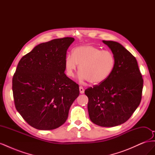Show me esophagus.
<instances>
[{
	"label": "esophagus",
	"mask_w": 155,
	"mask_h": 155,
	"mask_svg": "<svg viewBox=\"0 0 155 155\" xmlns=\"http://www.w3.org/2000/svg\"><path fill=\"white\" fill-rule=\"evenodd\" d=\"M79 92H80L81 94H83L84 92H85V90H84V88H83V87H81V86L79 87Z\"/></svg>",
	"instance_id": "esophagus-1"
}]
</instances>
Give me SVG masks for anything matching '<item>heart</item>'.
Masks as SVG:
<instances>
[{"mask_svg":"<svg viewBox=\"0 0 155 155\" xmlns=\"http://www.w3.org/2000/svg\"><path fill=\"white\" fill-rule=\"evenodd\" d=\"M114 55L109 50H101L92 45H83L74 48L72 55L64 60L65 73L72 78L79 65V78L91 84L101 83L110 76L115 67Z\"/></svg>","mask_w":155,"mask_h":155,"instance_id":"b5f03b06","label":"heart"}]
</instances>
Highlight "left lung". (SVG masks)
Masks as SVG:
<instances>
[{
  "instance_id": "obj_1",
  "label": "left lung",
  "mask_w": 155,
  "mask_h": 155,
  "mask_svg": "<svg viewBox=\"0 0 155 155\" xmlns=\"http://www.w3.org/2000/svg\"><path fill=\"white\" fill-rule=\"evenodd\" d=\"M115 57L113 71L105 81L87 88L91 120L101 127H114L127 121L139 106L143 80L137 61L121 44L103 41Z\"/></svg>"
}]
</instances>
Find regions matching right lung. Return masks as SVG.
<instances>
[{"mask_svg":"<svg viewBox=\"0 0 155 155\" xmlns=\"http://www.w3.org/2000/svg\"><path fill=\"white\" fill-rule=\"evenodd\" d=\"M73 37L37 45L21 59L12 79L14 103L26 122L39 130H52L67 121L79 94V85L64 74L67 51Z\"/></svg>","mask_w":155,"mask_h":155,"instance_id":"right-lung-1","label":"right lung"}]
</instances>
